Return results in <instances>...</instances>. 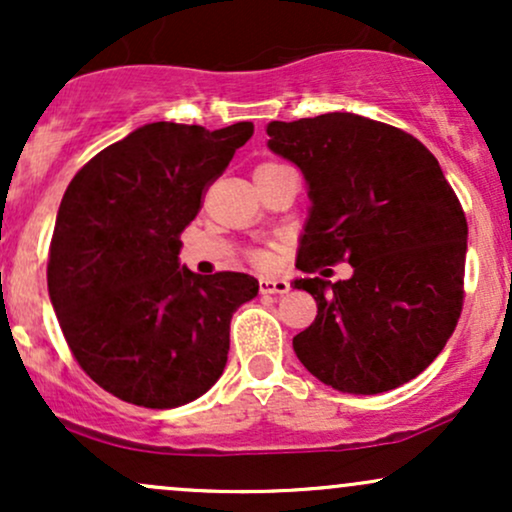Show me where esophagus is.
I'll list each match as a JSON object with an SVG mask.
<instances>
[{
  "mask_svg": "<svg viewBox=\"0 0 512 512\" xmlns=\"http://www.w3.org/2000/svg\"><path fill=\"white\" fill-rule=\"evenodd\" d=\"M291 284L286 279H260V293H289Z\"/></svg>",
  "mask_w": 512,
  "mask_h": 512,
  "instance_id": "1",
  "label": "esophagus"
}]
</instances>
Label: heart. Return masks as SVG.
<instances>
[{"label":"heart","mask_w":512,"mask_h":512,"mask_svg":"<svg viewBox=\"0 0 512 512\" xmlns=\"http://www.w3.org/2000/svg\"><path fill=\"white\" fill-rule=\"evenodd\" d=\"M269 166H276V163H262L260 168H269ZM250 260L257 264V267H269V264L274 262V255L269 250H264V248H257V250H252L250 252Z\"/></svg>","instance_id":"b5f03b06"}]
</instances>
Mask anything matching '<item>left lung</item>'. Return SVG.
Segmentation results:
<instances>
[{"mask_svg":"<svg viewBox=\"0 0 512 512\" xmlns=\"http://www.w3.org/2000/svg\"><path fill=\"white\" fill-rule=\"evenodd\" d=\"M269 149L308 180L313 202L296 267L349 262L346 281L296 279L317 303L293 351L351 395L409 383L455 332L464 301L467 219L436 156L411 134L354 113L269 122Z\"/></svg>","mask_w":512,"mask_h":512,"instance_id":"8db88e82","label":"left lung"}]
</instances>
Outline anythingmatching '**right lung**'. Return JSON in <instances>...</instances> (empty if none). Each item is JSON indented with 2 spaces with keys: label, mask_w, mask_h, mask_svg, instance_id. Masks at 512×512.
Returning <instances> with one entry per match:
<instances>
[{
  "label": "right lung",
  "mask_w": 512,
  "mask_h": 512,
  "mask_svg": "<svg viewBox=\"0 0 512 512\" xmlns=\"http://www.w3.org/2000/svg\"><path fill=\"white\" fill-rule=\"evenodd\" d=\"M252 132V122L214 132L151 122L93 156L64 192L50 301L76 363L122 402L180 407L226 368L231 317L260 284L180 267L178 236Z\"/></svg>",
  "instance_id": "1"
}]
</instances>
